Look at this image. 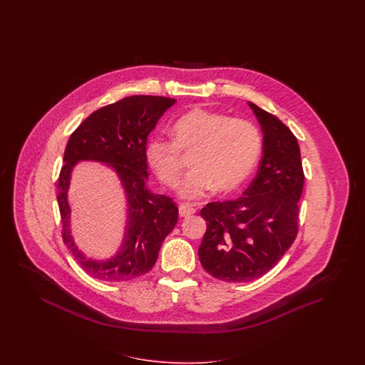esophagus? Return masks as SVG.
Returning <instances> with one entry per match:
<instances>
[{
  "label": "esophagus",
  "instance_id": "1",
  "mask_svg": "<svg viewBox=\"0 0 365 365\" xmlns=\"http://www.w3.org/2000/svg\"><path fill=\"white\" fill-rule=\"evenodd\" d=\"M195 212V209L190 203H183L179 206V215L180 217H190Z\"/></svg>",
  "mask_w": 365,
  "mask_h": 365
}]
</instances>
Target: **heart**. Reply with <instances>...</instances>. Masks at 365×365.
<instances>
[{
  "label": "heart",
  "mask_w": 365,
  "mask_h": 365,
  "mask_svg": "<svg viewBox=\"0 0 365 365\" xmlns=\"http://www.w3.org/2000/svg\"><path fill=\"white\" fill-rule=\"evenodd\" d=\"M173 140L154 138L147 145V160L168 187H177L190 158L191 173L185 179L183 198L203 197L214 187L234 191L249 179L259 160L262 139L253 123L212 110H188L173 125Z\"/></svg>",
  "instance_id": "1"
}]
</instances>
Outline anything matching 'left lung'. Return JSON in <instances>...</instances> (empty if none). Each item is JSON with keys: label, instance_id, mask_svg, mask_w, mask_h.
Wrapping results in <instances>:
<instances>
[{"label": "left lung", "instance_id": "obj_1", "mask_svg": "<svg viewBox=\"0 0 365 365\" xmlns=\"http://www.w3.org/2000/svg\"><path fill=\"white\" fill-rule=\"evenodd\" d=\"M264 133L257 175L235 200L211 202L200 217L207 229L199 246L203 269L226 282L266 274L299 232L304 170L296 136L274 115L249 103Z\"/></svg>", "mask_w": 365, "mask_h": 365}]
</instances>
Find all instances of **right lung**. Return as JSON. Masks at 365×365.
Wrapping results in <instances>:
<instances>
[{
	"mask_svg": "<svg viewBox=\"0 0 365 365\" xmlns=\"http://www.w3.org/2000/svg\"><path fill=\"white\" fill-rule=\"evenodd\" d=\"M177 100L136 95L101 107L91 113L71 135L57 183V202L63 240L89 276L108 282L130 281L151 270L163 240L178 222V206L166 195L145 186V144L160 116ZM80 160H95L112 166L123 182L129 217L126 235L116 256L107 262L87 259L74 245L68 229L66 192L70 173Z\"/></svg>",
	"mask_w": 365,
	"mask_h": 365,
	"instance_id": "1",
	"label": "right lung"
}]
</instances>
